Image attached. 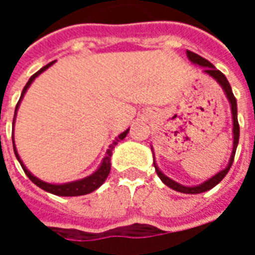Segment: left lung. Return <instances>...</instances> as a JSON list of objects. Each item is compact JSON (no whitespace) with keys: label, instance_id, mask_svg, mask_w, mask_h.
I'll use <instances>...</instances> for the list:
<instances>
[{"label":"left lung","instance_id":"obj_1","mask_svg":"<svg viewBox=\"0 0 255 255\" xmlns=\"http://www.w3.org/2000/svg\"><path fill=\"white\" fill-rule=\"evenodd\" d=\"M187 57L188 60L191 61V64L194 65H199V67H202V73L205 75H208L212 79H214L219 86L223 89L224 91L225 97H227V100L230 102L231 106V115H232V138H234V142H232V151H231V157L230 160H228V164L225 166L224 169H221L217 173H214L213 176L206 179L205 182H202L201 184H197V186H184V184H180V183L175 182L173 179L171 177H168L165 173H162L158 165H157V162H155V155H154V149H153V146H151V151H153V164H154L155 172H157V175L161 179V182L164 183L165 186H168L172 190H175V191L183 192V194H201V192L209 191V190H212L214 186H217L224 176L228 173L230 171L231 165H232V162H234V158H235V153H236V147H238V143H239V123H238V105H236V100L235 97H234V93H232V89H231L230 83H228V80L225 78L224 73H221L217 69V68L214 67L213 64L209 63L208 60H205L201 56H198L195 53L190 52L187 50Z\"/></svg>","mask_w":255,"mask_h":255}]
</instances>
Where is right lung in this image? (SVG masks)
<instances>
[{
  "label": "right lung",
  "mask_w": 255,
  "mask_h": 255,
  "mask_svg": "<svg viewBox=\"0 0 255 255\" xmlns=\"http://www.w3.org/2000/svg\"><path fill=\"white\" fill-rule=\"evenodd\" d=\"M53 64L54 63H50L47 64V65H45L43 68H41L39 71L36 73H34L32 76L30 78V80L27 82V84L24 86V89H23V91H21V95H20V100L19 102H17V105H16V109H14V117H13V132H12V142H13V151H14V155H16V158H17V161L20 162V165H21V168H23V171H24V173L28 176V179H30L31 182L34 183V184H36L38 187L42 188V190H45V191L50 192V194H54V195H58V197H79V195H86V194H90V192L95 191L97 188H100L102 184H104V182L106 180V177L109 176V172H111V157H112V151H113V149H115V146H116L120 140H123V139L127 136L128 131H129V128H127L124 132H122L119 136H116L115 138V140H113V143L109 146V149L106 150V154L105 157L102 158V161H101L100 166L95 169L91 175H89V176L83 177V179H79V180H73V182H68V183H47V182H43V180H41L39 177L34 176L32 173H31L28 169H27V166L24 165V162L21 161V158H20L19 153H17V149H16V144H14V122H16V115H17V111H19V106H20V102H21V100L24 98V94L27 93V90L30 89L31 83L35 80V78H38L39 75H41L42 72H45L47 68L52 67Z\"/></svg>",
  "instance_id": "obj_1"
}]
</instances>
